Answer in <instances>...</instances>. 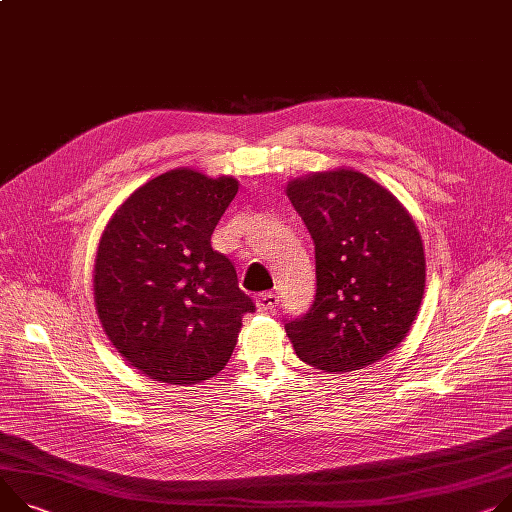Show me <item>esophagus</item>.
I'll use <instances>...</instances> for the list:
<instances>
[{
  "label": "esophagus",
  "mask_w": 512,
  "mask_h": 512,
  "mask_svg": "<svg viewBox=\"0 0 512 512\" xmlns=\"http://www.w3.org/2000/svg\"><path fill=\"white\" fill-rule=\"evenodd\" d=\"M256 305H258L260 311H272V309H277L279 297L274 295V293H260V295L256 297Z\"/></svg>",
  "instance_id": "obj_1"
}]
</instances>
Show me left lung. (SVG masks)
Instances as JSON below:
<instances>
[{
  "label": "left lung",
  "mask_w": 512,
  "mask_h": 512,
  "mask_svg": "<svg viewBox=\"0 0 512 512\" xmlns=\"http://www.w3.org/2000/svg\"><path fill=\"white\" fill-rule=\"evenodd\" d=\"M316 246V297L285 318L297 357L322 371L373 365L408 334L424 295L420 233L393 194L355 170L289 182Z\"/></svg>",
  "instance_id": "8db88e82"
}]
</instances>
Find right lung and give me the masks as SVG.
I'll list each match as a JSON object with an SVG mask.
<instances>
[{"mask_svg":"<svg viewBox=\"0 0 512 512\" xmlns=\"http://www.w3.org/2000/svg\"><path fill=\"white\" fill-rule=\"evenodd\" d=\"M238 192L231 176L170 170L137 188L104 229L94 301L114 348L143 375L190 385L217 375L256 309L211 235Z\"/></svg>","mask_w":512,"mask_h":512,"instance_id":"1","label":"right lung"}]
</instances>
